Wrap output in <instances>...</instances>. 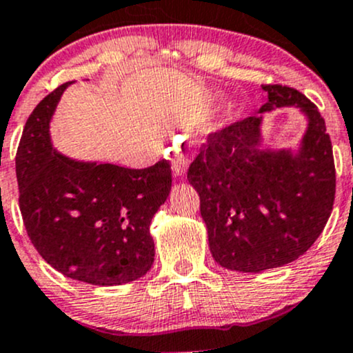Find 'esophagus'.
<instances>
[{
	"label": "esophagus",
	"instance_id": "34e87169",
	"mask_svg": "<svg viewBox=\"0 0 353 353\" xmlns=\"http://www.w3.org/2000/svg\"><path fill=\"white\" fill-rule=\"evenodd\" d=\"M187 168H188V159L185 158V156H181V154L175 156V159H173V163H172L173 176L183 178L185 173H187Z\"/></svg>",
	"mask_w": 353,
	"mask_h": 353
}]
</instances>
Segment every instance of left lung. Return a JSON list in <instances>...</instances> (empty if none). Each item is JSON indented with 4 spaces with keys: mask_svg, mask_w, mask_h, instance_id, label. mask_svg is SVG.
<instances>
[{
    "mask_svg": "<svg viewBox=\"0 0 353 353\" xmlns=\"http://www.w3.org/2000/svg\"><path fill=\"white\" fill-rule=\"evenodd\" d=\"M256 115L207 137L187 178L201 197L209 248L234 272L277 268L297 260L325 230L335 201V161L325 119L297 90L263 85ZM294 106L308 121L297 150L263 146V114Z\"/></svg>",
    "mask_w": 353,
    "mask_h": 353,
    "instance_id": "1",
    "label": "left lung"
}]
</instances>
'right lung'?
Instances as JSON below:
<instances>
[{
	"instance_id": "add662e5",
	"label": "right lung",
	"mask_w": 353,
	"mask_h": 353,
	"mask_svg": "<svg viewBox=\"0 0 353 353\" xmlns=\"http://www.w3.org/2000/svg\"><path fill=\"white\" fill-rule=\"evenodd\" d=\"M72 81L47 95L17 151L20 210L32 245L50 267L92 285H122L154 261L151 219L172 190L166 159L144 170L79 161L57 152L50 121Z\"/></svg>"
}]
</instances>
